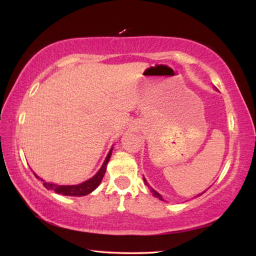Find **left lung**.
Here are the masks:
<instances>
[{
  "instance_id": "left-lung-1",
  "label": "left lung",
  "mask_w": 256,
  "mask_h": 256,
  "mask_svg": "<svg viewBox=\"0 0 256 256\" xmlns=\"http://www.w3.org/2000/svg\"><path fill=\"white\" fill-rule=\"evenodd\" d=\"M144 183H146V185H148V183H146V178H144ZM151 192H152L154 193V196H156V198H159V200H162V196H160V194L159 193H157V192H156V190H152V188H151ZM204 192H206V190H204ZM204 192H203V193H204ZM203 193H201V194H203ZM201 194H200V196H201ZM164 201V200H162Z\"/></svg>"
}]
</instances>
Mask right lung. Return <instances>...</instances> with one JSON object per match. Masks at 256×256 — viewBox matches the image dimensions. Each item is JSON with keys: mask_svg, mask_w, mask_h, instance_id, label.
I'll return each instance as SVG.
<instances>
[{"mask_svg": "<svg viewBox=\"0 0 256 256\" xmlns=\"http://www.w3.org/2000/svg\"><path fill=\"white\" fill-rule=\"evenodd\" d=\"M112 151V148L110 150V152H108L105 162H104L102 168L98 170L97 174L94 175V177H92L90 180L84 182V183L78 184V185H55V184H52V183H47V182L42 180V182H44L42 185H44L47 190H53L54 192L58 193V194H63V196H86V194L92 193V190H96L98 188V185L100 184L102 177H104V175H105L107 164L110 159ZM34 176H36L37 178H40V177H38L36 174H34Z\"/></svg>", "mask_w": 256, "mask_h": 256, "instance_id": "right-lung-1", "label": "right lung"}]
</instances>
